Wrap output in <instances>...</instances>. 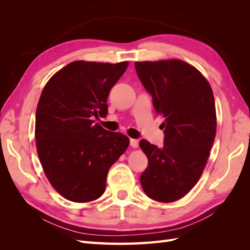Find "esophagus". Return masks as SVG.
Masks as SVG:
<instances>
[{"mask_svg": "<svg viewBox=\"0 0 250 250\" xmlns=\"http://www.w3.org/2000/svg\"><path fill=\"white\" fill-rule=\"evenodd\" d=\"M130 146L132 148H138L139 141L138 140H134V139H130Z\"/></svg>", "mask_w": 250, "mask_h": 250, "instance_id": "1", "label": "esophagus"}]
</instances>
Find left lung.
<instances>
[{"instance_id":"8db88e82","label":"left lung","mask_w":250,"mask_h":250,"mask_svg":"<svg viewBox=\"0 0 250 250\" xmlns=\"http://www.w3.org/2000/svg\"><path fill=\"white\" fill-rule=\"evenodd\" d=\"M135 71L153 106L164 117V146L142 140L148 158L141 185L148 197L173 202L197 184L216 135L213 90L203 75L183 60L135 62Z\"/></svg>"}]
</instances>
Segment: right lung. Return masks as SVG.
Listing matches in <instances>:
<instances>
[{
  "label": "right lung",
  "instance_id": "1",
  "mask_svg": "<svg viewBox=\"0 0 250 250\" xmlns=\"http://www.w3.org/2000/svg\"><path fill=\"white\" fill-rule=\"evenodd\" d=\"M127 65L73 62L42 89L35 120L37 154L50 184L67 200L99 198L109 168L129 145L126 135L93 120L106 117L107 97Z\"/></svg>",
  "mask_w": 250,
  "mask_h": 250
}]
</instances>
